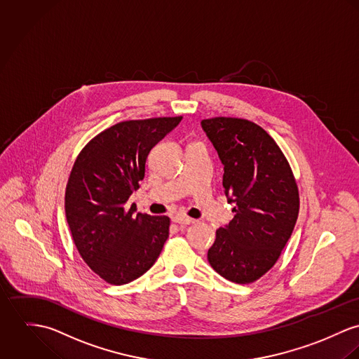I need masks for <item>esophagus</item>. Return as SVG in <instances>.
Masks as SVG:
<instances>
[{
  "mask_svg": "<svg viewBox=\"0 0 359 359\" xmlns=\"http://www.w3.org/2000/svg\"><path fill=\"white\" fill-rule=\"evenodd\" d=\"M173 222H175V223H177V224H191V223H196V220H194V219L187 217V216H182V215L173 216Z\"/></svg>",
  "mask_w": 359,
  "mask_h": 359,
  "instance_id": "1",
  "label": "esophagus"
}]
</instances>
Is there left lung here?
Returning <instances> with one entry per match:
<instances>
[{
  "mask_svg": "<svg viewBox=\"0 0 359 359\" xmlns=\"http://www.w3.org/2000/svg\"><path fill=\"white\" fill-rule=\"evenodd\" d=\"M224 165L223 187L234 219L208 250L216 273L236 283L262 278L277 263L294 229L300 198L277 142L257 123L236 117L202 120Z\"/></svg>",
  "mask_w": 359,
  "mask_h": 359,
  "instance_id": "1",
  "label": "left lung"
}]
</instances>
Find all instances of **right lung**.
Masks as SVG:
<instances>
[{
    "label": "right lung",
    "mask_w": 359,
    "mask_h": 359,
    "mask_svg": "<svg viewBox=\"0 0 359 359\" xmlns=\"http://www.w3.org/2000/svg\"><path fill=\"white\" fill-rule=\"evenodd\" d=\"M183 117L118 122L90 139L69 176L66 219L81 257L111 285L143 276L169 237L168 216L125 206L144 177L150 150Z\"/></svg>",
    "instance_id": "1"
}]
</instances>
